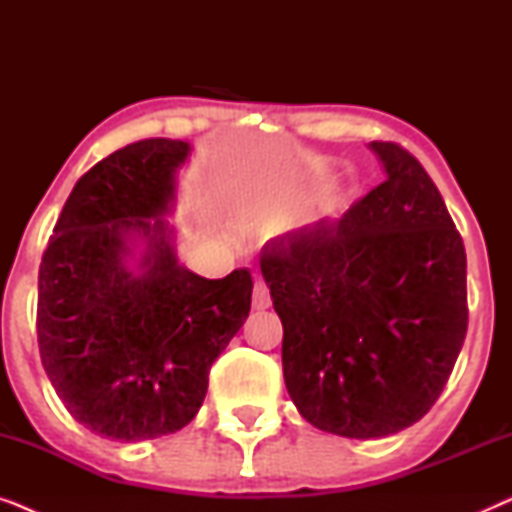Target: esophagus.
Returning a JSON list of instances; mask_svg holds the SVG:
<instances>
[{
	"instance_id": "34e87169",
	"label": "esophagus",
	"mask_w": 512,
	"mask_h": 512,
	"mask_svg": "<svg viewBox=\"0 0 512 512\" xmlns=\"http://www.w3.org/2000/svg\"><path fill=\"white\" fill-rule=\"evenodd\" d=\"M270 303H272V298H270L268 284H265L263 279L258 277L256 284H254V307H256V310H265V307H270Z\"/></svg>"
}]
</instances>
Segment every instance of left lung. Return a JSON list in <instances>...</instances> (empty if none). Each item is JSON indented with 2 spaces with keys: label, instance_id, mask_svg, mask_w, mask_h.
<instances>
[{
  "label": "left lung",
  "instance_id": "left-lung-1",
  "mask_svg": "<svg viewBox=\"0 0 512 512\" xmlns=\"http://www.w3.org/2000/svg\"><path fill=\"white\" fill-rule=\"evenodd\" d=\"M387 179L340 221L279 235L261 272L284 326V382L300 415L345 438L419 422L468 328L466 251L422 163L370 142Z\"/></svg>",
  "mask_w": 512,
  "mask_h": 512
}]
</instances>
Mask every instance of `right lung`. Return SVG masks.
<instances>
[{
  "instance_id": "1",
  "label": "right lung",
  "mask_w": 512,
  "mask_h": 512,
  "mask_svg": "<svg viewBox=\"0 0 512 512\" xmlns=\"http://www.w3.org/2000/svg\"><path fill=\"white\" fill-rule=\"evenodd\" d=\"M191 144L153 137L76 181L39 265L37 340L69 415L137 443L198 415L209 368L251 310L254 279L186 270L167 216Z\"/></svg>"
}]
</instances>
